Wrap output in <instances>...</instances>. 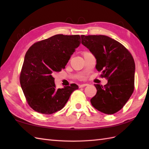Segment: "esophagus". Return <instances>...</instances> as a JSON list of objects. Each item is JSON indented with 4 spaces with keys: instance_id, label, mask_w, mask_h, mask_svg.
I'll return each mask as SVG.
<instances>
[{
    "instance_id": "obj_1",
    "label": "esophagus",
    "mask_w": 149,
    "mask_h": 149,
    "mask_svg": "<svg viewBox=\"0 0 149 149\" xmlns=\"http://www.w3.org/2000/svg\"><path fill=\"white\" fill-rule=\"evenodd\" d=\"M88 84H82L79 85V88H83L84 86H88Z\"/></svg>"
}]
</instances>
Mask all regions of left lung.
Listing matches in <instances>:
<instances>
[{"instance_id": "left-lung-1", "label": "left lung", "mask_w": 149, "mask_h": 149, "mask_svg": "<svg viewBox=\"0 0 149 149\" xmlns=\"http://www.w3.org/2000/svg\"><path fill=\"white\" fill-rule=\"evenodd\" d=\"M82 44L93 54L96 69L107 83L95 84L97 93L90 102L95 108L107 115L121 109L134 89L135 63L122 44L104 35H81Z\"/></svg>"}]
</instances>
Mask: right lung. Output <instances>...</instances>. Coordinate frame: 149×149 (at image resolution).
<instances>
[{
	"label": "right lung",
	"mask_w": 149,
	"mask_h": 149,
	"mask_svg": "<svg viewBox=\"0 0 149 149\" xmlns=\"http://www.w3.org/2000/svg\"><path fill=\"white\" fill-rule=\"evenodd\" d=\"M80 40L79 35L56 34L34 43L28 49L20 83L28 104L35 111L50 115L61 110L73 91L79 88L71 84L56 89L52 75L65 68Z\"/></svg>",
	"instance_id": "right-lung-1"
}]
</instances>
